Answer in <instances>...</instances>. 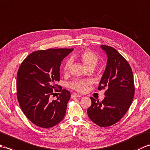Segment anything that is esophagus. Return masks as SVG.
<instances>
[{
    "label": "esophagus",
    "mask_w": 150,
    "mask_h": 150,
    "mask_svg": "<svg viewBox=\"0 0 150 150\" xmlns=\"http://www.w3.org/2000/svg\"><path fill=\"white\" fill-rule=\"evenodd\" d=\"M81 96L80 95H79V94H77V93H73V94H71V98H79V97H81Z\"/></svg>",
    "instance_id": "1"
}]
</instances>
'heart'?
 I'll use <instances>...</instances> for the list:
<instances>
[{"label": "heart", "instance_id": "heart-1", "mask_svg": "<svg viewBox=\"0 0 150 150\" xmlns=\"http://www.w3.org/2000/svg\"><path fill=\"white\" fill-rule=\"evenodd\" d=\"M79 57H80L81 60H82V63L86 67V68H94L96 66L98 62V57L95 53L93 52H90V51H84L82 52L79 54ZM72 61L71 59L67 60L65 62L64 64L63 70L64 72H68L70 66L71 65ZM90 84L89 81H76L75 82H72L70 84L71 87L75 90H77L79 92H83L86 90V87L88 84Z\"/></svg>", "mask_w": 150, "mask_h": 150}]
</instances>
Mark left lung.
Masks as SVG:
<instances>
[{
    "label": "left lung",
    "instance_id": "obj_1",
    "mask_svg": "<svg viewBox=\"0 0 150 150\" xmlns=\"http://www.w3.org/2000/svg\"><path fill=\"white\" fill-rule=\"evenodd\" d=\"M108 60L99 90L106 88L102 102L90 97L91 106L87 113L90 120L100 127H108L120 120L131 106L135 87L133 72L126 59L112 47L101 45Z\"/></svg>",
    "mask_w": 150,
    "mask_h": 150
}]
</instances>
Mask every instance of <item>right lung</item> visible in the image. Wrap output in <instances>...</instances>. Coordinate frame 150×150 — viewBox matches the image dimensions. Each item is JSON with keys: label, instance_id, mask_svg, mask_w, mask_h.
Segmentation results:
<instances>
[{"label": "right lung", "instance_id": "add662e5", "mask_svg": "<svg viewBox=\"0 0 150 150\" xmlns=\"http://www.w3.org/2000/svg\"><path fill=\"white\" fill-rule=\"evenodd\" d=\"M73 49H50L34 52L22 62L17 76V98L25 115L35 125L50 128L64 117L71 94L62 90L57 100L50 95L60 80L62 60ZM57 91V90H55ZM61 91V90H60Z\"/></svg>", "mask_w": 150, "mask_h": 150}]
</instances>
